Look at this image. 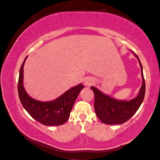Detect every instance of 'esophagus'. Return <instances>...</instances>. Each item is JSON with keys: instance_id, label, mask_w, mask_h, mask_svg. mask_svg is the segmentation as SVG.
<instances>
[{"instance_id": "34e87169", "label": "esophagus", "mask_w": 160, "mask_h": 160, "mask_svg": "<svg viewBox=\"0 0 160 160\" xmlns=\"http://www.w3.org/2000/svg\"><path fill=\"white\" fill-rule=\"evenodd\" d=\"M94 83L95 80L93 78H91V77H87L84 81V85L86 86H91L93 85Z\"/></svg>"}]
</instances>
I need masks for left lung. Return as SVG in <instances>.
<instances>
[{
	"mask_svg": "<svg viewBox=\"0 0 160 160\" xmlns=\"http://www.w3.org/2000/svg\"><path fill=\"white\" fill-rule=\"evenodd\" d=\"M141 67L142 85L136 98L129 101H120L103 93L94 87H91L95 95L94 108L95 113L101 122L108 125L122 124L126 122L142 105L146 92V83L143 73V67L138 55L134 54Z\"/></svg>",
	"mask_w": 160,
	"mask_h": 160,
	"instance_id": "obj_1",
	"label": "left lung"
}]
</instances>
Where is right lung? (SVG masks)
<instances>
[{"label": "right lung", "mask_w": 160, "mask_h": 160, "mask_svg": "<svg viewBox=\"0 0 160 160\" xmlns=\"http://www.w3.org/2000/svg\"><path fill=\"white\" fill-rule=\"evenodd\" d=\"M27 58L21 67L18 81V96L23 108L33 119L43 125L57 126L64 124L69 119L72 106L84 85L75 86L51 101L43 102L34 99L27 93L23 86V67Z\"/></svg>", "instance_id": "add662e5"}]
</instances>
